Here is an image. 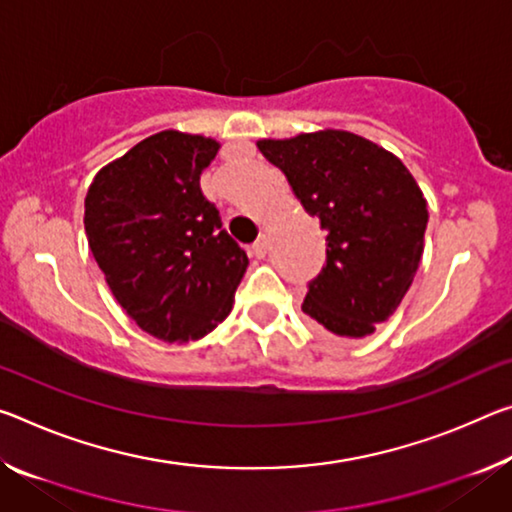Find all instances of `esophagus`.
I'll return each instance as SVG.
<instances>
[{"mask_svg": "<svg viewBox=\"0 0 512 512\" xmlns=\"http://www.w3.org/2000/svg\"><path fill=\"white\" fill-rule=\"evenodd\" d=\"M253 255L257 257V259H262V257H266V250H269V239L266 237H259L255 243H253Z\"/></svg>", "mask_w": 512, "mask_h": 512, "instance_id": "obj_1", "label": "esophagus"}]
</instances>
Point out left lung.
Returning a JSON list of instances; mask_svg holds the SVG:
<instances>
[{
    "label": "left lung",
    "instance_id": "left-lung-1",
    "mask_svg": "<svg viewBox=\"0 0 512 512\" xmlns=\"http://www.w3.org/2000/svg\"><path fill=\"white\" fill-rule=\"evenodd\" d=\"M257 148L326 230V264L303 312L337 337L371 335L401 305L424 253L428 209L415 177L392 152L344 129Z\"/></svg>",
    "mask_w": 512,
    "mask_h": 512
}]
</instances>
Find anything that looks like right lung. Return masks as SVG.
<instances>
[{"instance_id": "1", "label": "right lung", "mask_w": 512, "mask_h": 512, "mask_svg": "<svg viewBox=\"0 0 512 512\" xmlns=\"http://www.w3.org/2000/svg\"><path fill=\"white\" fill-rule=\"evenodd\" d=\"M221 145L177 129L152 134L88 186V248L120 307L148 335L186 344L232 310L248 255L223 230L200 175Z\"/></svg>"}]
</instances>
